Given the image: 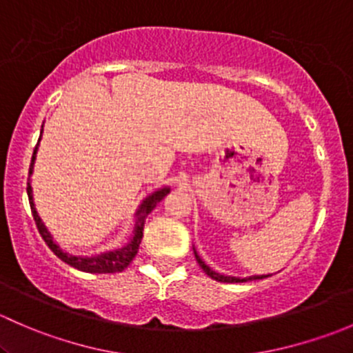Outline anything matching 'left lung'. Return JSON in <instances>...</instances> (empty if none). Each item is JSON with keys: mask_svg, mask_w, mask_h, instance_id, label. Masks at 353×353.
I'll list each match as a JSON object with an SVG mask.
<instances>
[{"mask_svg": "<svg viewBox=\"0 0 353 353\" xmlns=\"http://www.w3.org/2000/svg\"><path fill=\"white\" fill-rule=\"evenodd\" d=\"M194 256H196V261L198 265L201 266L203 272L206 273V275L210 276V279L216 280V282H223V283H239V282H249V280H259V279H266L268 275H254V276H248V279H237V276H225V275H220V273L213 272V270H210L208 266L205 265V261H203L201 258L196 254V251H194Z\"/></svg>", "mask_w": 353, "mask_h": 353, "instance_id": "left-lung-1", "label": "left lung"}]
</instances>
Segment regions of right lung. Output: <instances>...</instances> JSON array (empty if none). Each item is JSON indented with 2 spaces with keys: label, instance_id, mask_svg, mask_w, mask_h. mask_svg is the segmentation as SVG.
Returning <instances> with one entry per match:
<instances>
[{
  "label": "right lung",
  "instance_id": "right-lung-1",
  "mask_svg": "<svg viewBox=\"0 0 353 353\" xmlns=\"http://www.w3.org/2000/svg\"><path fill=\"white\" fill-rule=\"evenodd\" d=\"M42 134V131H41ZM41 141V138H39ZM37 147L39 143L35 145L34 148V155H32V162H30V169H28V174H32V169H34V160H35V154H37ZM169 188H162V190L155 191L152 193L150 196L145 199L141 203V206L138 208L137 212V225H134V236L131 237V241L128 243L124 248L116 249V251H108L104 254H97L94 258H81V256H71L68 252L61 251L59 245L52 241L51 234L48 232V229L44 227V223L41 222V216L37 215V210L34 206V199H32V186L30 183H27V194H28V203H30V210H32V215H34L35 220V225H37L39 234L41 237L44 239V243L51 248V251L58 256L61 261H65L66 265L73 266V268L80 270V272H87V273H117V272H123L124 268H128L133 258L137 256L138 248H140L141 243V237H143V223H145V216L155 208L157 203L160 201L163 196L169 194Z\"/></svg>",
  "mask_w": 353,
  "mask_h": 353
}]
</instances>
